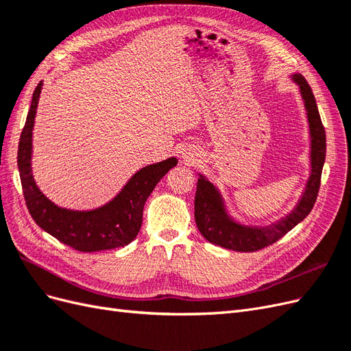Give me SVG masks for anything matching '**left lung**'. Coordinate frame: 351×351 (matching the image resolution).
<instances>
[{"label": "left lung", "mask_w": 351, "mask_h": 351, "mask_svg": "<svg viewBox=\"0 0 351 351\" xmlns=\"http://www.w3.org/2000/svg\"><path fill=\"white\" fill-rule=\"evenodd\" d=\"M293 83L299 86L304 105L307 125H309V177L303 192L289 214L268 226H252L236 219L230 214L219 189L199 173L195 196L196 226L209 243L236 252H256L280 240L287 232L302 222L312 210L317 190L321 186V174L325 162L326 137L313 92L299 73L290 74Z\"/></svg>", "instance_id": "obj_1"}]
</instances>
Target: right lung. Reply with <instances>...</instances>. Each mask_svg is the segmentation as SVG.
I'll return each instance as SVG.
<instances>
[{
  "instance_id": "obj_1",
  "label": "right lung",
  "mask_w": 351,
  "mask_h": 351,
  "mask_svg": "<svg viewBox=\"0 0 351 351\" xmlns=\"http://www.w3.org/2000/svg\"><path fill=\"white\" fill-rule=\"evenodd\" d=\"M42 84L44 83L39 82L32 97L17 152L19 173L29 214L48 234L80 252H99L127 246L139 234L146 199L159 180L177 165V158L171 156L141 168L119 193L99 208L79 210L56 205L40 192L32 173V132Z\"/></svg>"
}]
</instances>
